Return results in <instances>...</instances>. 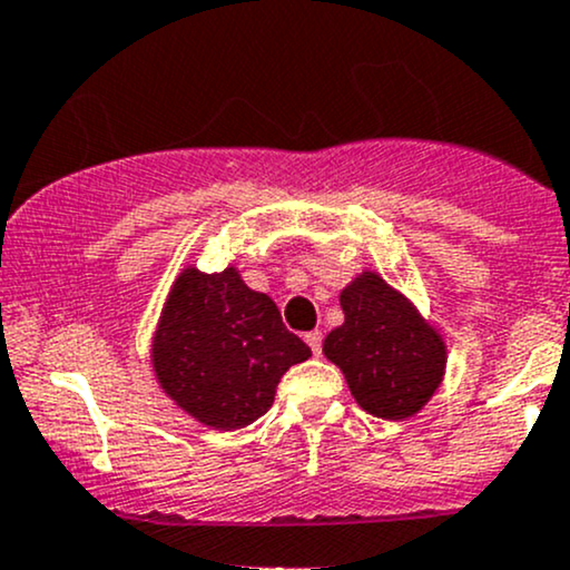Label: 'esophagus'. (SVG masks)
<instances>
[{
    "label": "esophagus",
    "instance_id": "obj_1",
    "mask_svg": "<svg viewBox=\"0 0 570 570\" xmlns=\"http://www.w3.org/2000/svg\"><path fill=\"white\" fill-rule=\"evenodd\" d=\"M304 338H306V344L312 346V352L317 354V357H320V354H323V333H320V331H312V333H306Z\"/></svg>",
    "mask_w": 570,
    "mask_h": 570
}]
</instances>
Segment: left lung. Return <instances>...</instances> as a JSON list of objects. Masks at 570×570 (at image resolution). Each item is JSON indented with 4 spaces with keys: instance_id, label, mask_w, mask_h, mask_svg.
<instances>
[{
    "instance_id": "left-lung-1",
    "label": "left lung",
    "mask_w": 570,
    "mask_h": 570,
    "mask_svg": "<svg viewBox=\"0 0 570 570\" xmlns=\"http://www.w3.org/2000/svg\"><path fill=\"white\" fill-rule=\"evenodd\" d=\"M341 309L344 325L327 333L323 352L344 371L357 405L379 419L419 413L443 381L440 333L373 272L341 291Z\"/></svg>"
}]
</instances>
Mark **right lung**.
Wrapping results in <instances>:
<instances>
[{
  "label": "right lung",
  "instance_id": "add662e5",
  "mask_svg": "<svg viewBox=\"0 0 570 570\" xmlns=\"http://www.w3.org/2000/svg\"><path fill=\"white\" fill-rule=\"evenodd\" d=\"M154 373L176 403L213 430L264 416L291 365L312 357L283 325L277 304L232 269H184L165 301L151 344Z\"/></svg>",
  "mask_w": 570,
  "mask_h": 570
}]
</instances>
